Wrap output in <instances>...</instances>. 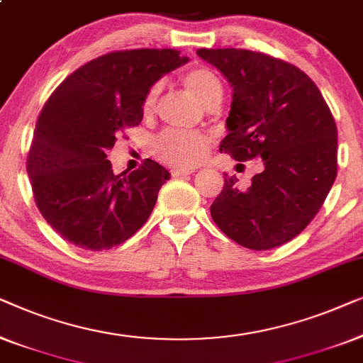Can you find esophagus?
Wrapping results in <instances>:
<instances>
[{"label":"esophagus","mask_w":363,"mask_h":363,"mask_svg":"<svg viewBox=\"0 0 363 363\" xmlns=\"http://www.w3.org/2000/svg\"><path fill=\"white\" fill-rule=\"evenodd\" d=\"M192 172H196L192 169V167H174V169H171V174L174 177L189 176V174H192Z\"/></svg>","instance_id":"obj_1"}]
</instances>
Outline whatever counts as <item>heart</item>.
<instances>
[{"mask_svg": "<svg viewBox=\"0 0 363 363\" xmlns=\"http://www.w3.org/2000/svg\"><path fill=\"white\" fill-rule=\"evenodd\" d=\"M184 85L191 90V94L201 101L202 105L211 106L220 104L223 96L222 80L213 70L207 67H192L182 74ZM160 85H152L147 90L143 110L145 113H151L156 106ZM211 140L206 135L199 133H182L176 130L164 131L155 141V152L161 161L171 166L189 167L196 166L206 157Z\"/></svg>", "mask_w": 363, "mask_h": 363, "instance_id": "obj_1", "label": "heart"}]
</instances>
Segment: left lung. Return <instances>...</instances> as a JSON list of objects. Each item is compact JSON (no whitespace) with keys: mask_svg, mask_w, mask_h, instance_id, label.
Here are the masks:
<instances>
[{"mask_svg":"<svg viewBox=\"0 0 363 363\" xmlns=\"http://www.w3.org/2000/svg\"><path fill=\"white\" fill-rule=\"evenodd\" d=\"M233 95L220 151L262 157L248 189L237 177L211 206L217 227L250 250L279 247L309 225L337 176V126L318 85L296 65L245 49H199Z\"/></svg>","mask_w":363,"mask_h":363,"instance_id":"1","label":"left lung"}]
</instances>
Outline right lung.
<instances>
[{"label": "right lung", "mask_w": 363, "mask_h": 363, "mask_svg": "<svg viewBox=\"0 0 363 363\" xmlns=\"http://www.w3.org/2000/svg\"><path fill=\"white\" fill-rule=\"evenodd\" d=\"M187 60L174 49L116 50L82 65L45 101L26 169L39 212L69 243L104 252L145 225L171 174L152 160L113 174L106 155L141 123L155 82Z\"/></svg>", "instance_id": "1"}]
</instances>
